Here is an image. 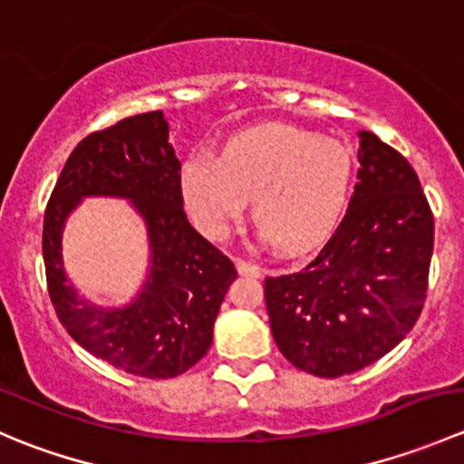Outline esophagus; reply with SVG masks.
Returning <instances> with one entry per match:
<instances>
[{"label": "esophagus", "instance_id": "34e87169", "mask_svg": "<svg viewBox=\"0 0 464 464\" xmlns=\"http://www.w3.org/2000/svg\"><path fill=\"white\" fill-rule=\"evenodd\" d=\"M236 269H237V274L254 276V278H258V276L262 274L260 266L256 265V262H249V260H237L236 262Z\"/></svg>", "mask_w": 464, "mask_h": 464}]
</instances>
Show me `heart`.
Returning <instances> with one entry per match:
<instances>
[{
    "instance_id": "1",
    "label": "heart",
    "mask_w": 464,
    "mask_h": 464,
    "mask_svg": "<svg viewBox=\"0 0 464 464\" xmlns=\"http://www.w3.org/2000/svg\"><path fill=\"white\" fill-rule=\"evenodd\" d=\"M350 150L294 125H262L228 139L218 159L193 154L179 172L190 218L222 240L251 198L260 236L285 256L316 249L334 233L353 195Z\"/></svg>"
}]
</instances>
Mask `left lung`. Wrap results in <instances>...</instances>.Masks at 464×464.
Returning <instances> with one entry per match:
<instances>
[{"label":"left lung","instance_id":"obj_1","mask_svg":"<svg viewBox=\"0 0 464 464\" xmlns=\"http://www.w3.org/2000/svg\"><path fill=\"white\" fill-rule=\"evenodd\" d=\"M357 159L359 184L321 254L265 280L278 350L327 379L371 366L413 330L433 254V215L411 163L366 130Z\"/></svg>","mask_w":464,"mask_h":464}]
</instances>
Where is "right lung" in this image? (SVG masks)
Returning <instances> with one entry per match:
<instances>
[{
    "instance_id": "1",
    "label": "right lung",
    "mask_w": 464,
    "mask_h": 464,
    "mask_svg": "<svg viewBox=\"0 0 464 464\" xmlns=\"http://www.w3.org/2000/svg\"><path fill=\"white\" fill-rule=\"evenodd\" d=\"M168 132L163 111H148L82 139L51 193L42 233L49 296L69 336L93 357L148 379L181 375L208 353L219 305L237 278L233 262L186 218L181 161ZM85 197L125 198L146 227L149 271L128 306H96L63 271V227Z\"/></svg>"
}]
</instances>
